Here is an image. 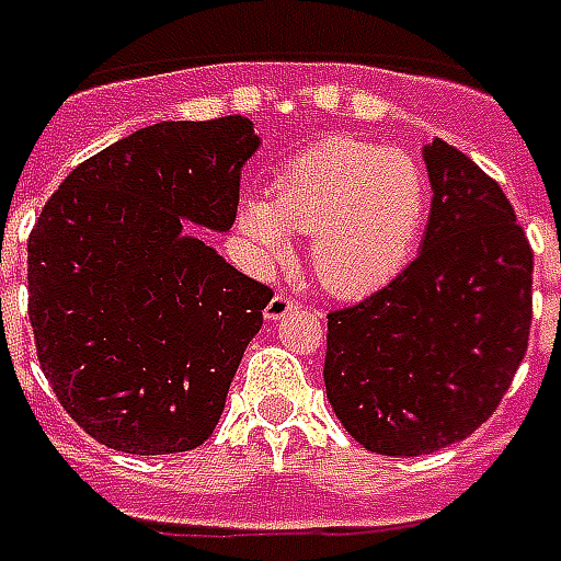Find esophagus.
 Listing matches in <instances>:
<instances>
[{"instance_id":"1","label":"esophagus","mask_w":561,"mask_h":561,"mask_svg":"<svg viewBox=\"0 0 561 561\" xmlns=\"http://www.w3.org/2000/svg\"><path fill=\"white\" fill-rule=\"evenodd\" d=\"M294 309H300V300H294L291 294H276V297L267 302L264 318H267V321H279V318H285V314L294 312Z\"/></svg>"}]
</instances>
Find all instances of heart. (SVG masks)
Segmentation results:
<instances>
[{
    "mask_svg": "<svg viewBox=\"0 0 561 561\" xmlns=\"http://www.w3.org/2000/svg\"><path fill=\"white\" fill-rule=\"evenodd\" d=\"M425 207V175L408 153L333 136L282 169L273 198H247L240 226L270 261L288 259L291 231L314 234L318 279L330 291L359 297L383 288L408 264Z\"/></svg>",
    "mask_w": 561,
    "mask_h": 561,
    "instance_id": "obj_1",
    "label": "heart"
}]
</instances>
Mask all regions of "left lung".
I'll list each match as a JSON object with an SVG mask.
<instances>
[{"mask_svg":"<svg viewBox=\"0 0 561 561\" xmlns=\"http://www.w3.org/2000/svg\"><path fill=\"white\" fill-rule=\"evenodd\" d=\"M425 243L371 297L327 314L323 383L347 434L416 458L467 439L500 408L533 323V247L491 175L425 145Z\"/></svg>","mask_w":561,"mask_h":561,"instance_id":"obj_1","label":"left lung"}]
</instances>
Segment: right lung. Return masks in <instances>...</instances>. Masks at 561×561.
Returning a JSON list of instances; mask_svg holds the SVG:
<instances>
[{
	"label": "right lung",
	"mask_w": 561,
	"mask_h": 561,
	"mask_svg": "<svg viewBox=\"0 0 561 561\" xmlns=\"http://www.w3.org/2000/svg\"><path fill=\"white\" fill-rule=\"evenodd\" d=\"M243 115L160 122L80 163L28 234V321L59 404L115 451L175 455L217 428L273 291L187 222L228 231Z\"/></svg>",
	"instance_id": "add662e5"
}]
</instances>
